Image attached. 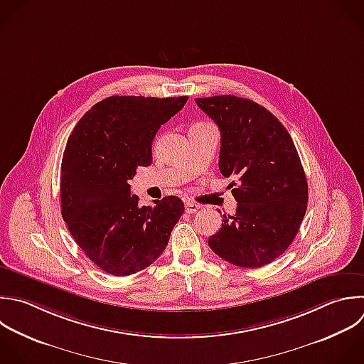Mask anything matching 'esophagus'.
Masks as SVG:
<instances>
[{
  "mask_svg": "<svg viewBox=\"0 0 364 364\" xmlns=\"http://www.w3.org/2000/svg\"><path fill=\"white\" fill-rule=\"evenodd\" d=\"M200 209V205H198V203H195V202H186L185 203V212L186 213H195V212H198Z\"/></svg>",
  "mask_w": 364,
  "mask_h": 364,
  "instance_id": "obj_1",
  "label": "esophagus"
}]
</instances>
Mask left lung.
Masks as SVG:
<instances>
[{
    "mask_svg": "<svg viewBox=\"0 0 364 364\" xmlns=\"http://www.w3.org/2000/svg\"><path fill=\"white\" fill-rule=\"evenodd\" d=\"M220 131L219 169L237 179L229 188L233 216L208 240L222 259L260 267L293 242L307 208V181L291 136L264 107L233 95L196 98Z\"/></svg>",
    "mask_w": 364,
    "mask_h": 364,
    "instance_id": "obj_1",
    "label": "left lung"
}]
</instances>
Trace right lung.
I'll return each instance as SVG.
<instances>
[{
    "instance_id": "right-lung-1",
    "label": "right lung",
    "mask_w": 364,
    "mask_h": 364,
    "mask_svg": "<svg viewBox=\"0 0 364 364\" xmlns=\"http://www.w3.org/2000/svg\"><path fill=\"white\" fill-rule=\"evenodd\" d=\"M188 97H109L68 138L61 164V213L73 237L101 270L129 276L165 250L185 206L165 196L138 206L129 181L152 164V141Z\"/></svg>"
}]
</instances>
